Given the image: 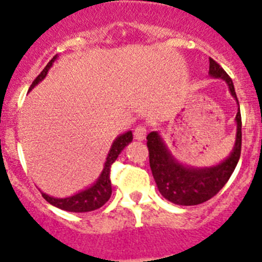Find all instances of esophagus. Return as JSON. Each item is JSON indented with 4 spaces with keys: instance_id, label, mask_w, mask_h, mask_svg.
Returning <instances> with one entry per match:
<instances>
[{
    "instance_id": "34e87169",
    "label": "esophagus",
    "mask_w": 262,
    "mask_h": 262,
    "mask_svg": "<svg viewBox=\"0 0 262 262\" xmlns=\"http://www.w3.org/2000/svg\"><path fill=\"white\" fill-rule=\"evenodd\" d=\"M147 136V128L144 125H139L134 129V138L137 141H144Z\"/></svg>"
}]
</instances>
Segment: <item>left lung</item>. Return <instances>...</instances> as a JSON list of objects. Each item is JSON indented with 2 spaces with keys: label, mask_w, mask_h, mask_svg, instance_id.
<instances>
[{
  "label": "left lung",
  "mask_w": 262,
  "mask_h": 262,
  "mask_svg": "<svg viewBox=\"0 0 262 262\" xmlns=\"http://www.w3.org/2000/svg\"><path fill=\"white\" fill-rule=\"evenodd\" d=\"M209 76L226 82L232 97L238 104L231 77L212 58H209ZM234 120L237 125L236 141L229 156L216 165L204 167L180 162L172 155L158 130L148 134L147 147L149 150L150 170L156 185L165 199L178 205H198L213 198L226 185L241 156L242 121L239 104Z\"/></svg>",
  "instance_id": "8db88e82"
}]
</instances>
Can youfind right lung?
<instances>
[{
	"instance_id": "1",
	"label": "right lung",
	"mask_w": 262,
	"mask_h": 262,
	"mask_svg": "<svg viewBox=\"0 0 262 262\" xmlns=\"http://www.w3.org/2000/svg\"><path fill=\"white\" fill-rule=\"evenodd\" d=\"M58 55L53 57V59L50 60L48 64L46 66L43 71H41L40 75L35 78V81L31 83L29 91L34 89L38 83H40L44 78L48 75L49 70L52 68L53 63L57 60ZM133 141V134L132 130L125 132V133L120 134L114 139L112 147H110L109 152H107L106 160H105L104 168H102L101 173L97 178V180L92 185H90L86 189L81 190V191L76 192V194L71 195L67 198H54L50 196V195L46 194V192H41V196L52 204L53 207H57L62 210H67V212H73V213H84V212H91V210H96L99 208H101L107 200L112 196V180H110V171H112L113 163L115 162V160L118 158V156L120 155L121 150L128 146L130 142Z\"/></svg>"
}]
</instances>
